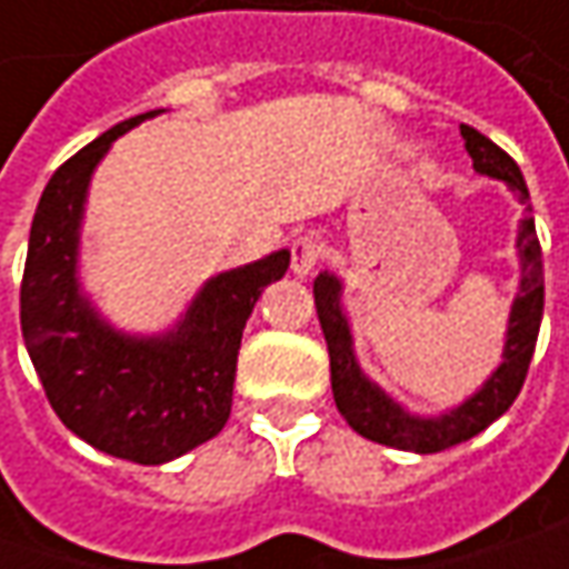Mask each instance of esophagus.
Instances as JSON below:
<instances>
[{
  "instance_id": "obj_1",
  "label": "esophagus",
  "mask_w": 569,
  "mask_h": 569,
  "mask_svg": "<svg viewBox=\"0 0 569 569\" xmlns=\"http://www.w3.org/2000/svg\"><path fill=\"white\" fill-rule=\"evenodd\" d=\"M322 240L313 237V233H303V237H297L295 243H291V269L297 274H310L319 266V259H322Z\"/></svg>"
}]
</instances>
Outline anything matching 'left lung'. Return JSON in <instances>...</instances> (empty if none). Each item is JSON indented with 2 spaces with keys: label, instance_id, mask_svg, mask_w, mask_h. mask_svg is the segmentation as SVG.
I'll use <instances>...</instances> for the list:
<instances>
[{
  "label": "left lung",
  "instance_id": "8db88e82",
  "mask_svg": "<svg viewBox=\"0 0 569 569\" xmlns=\"http://www.w3.org/2000/svg\"><path fill=\"white\" fill-rule=\"evenodd\" d=\"M466 151H469L471 164L478 173L503 180L513 189V196L532 211L529 206V187L522 180V170L516 161L493 144L488 136H481L471 126H459ZM516 250H519V295L510 310L507 322V341H503V363L493 370L488 382L447 415L440 418H418L408 415L402 405H396L377 382L363 377V370L355 361V345H351V329L348 319L341 313V281L336 274L322 272L313 281V300H317V317L322 326V336L329 345V367H332V396L339 405L341 418L355 427L361 437L382 443V447L405 449V452H440V449L466 443L475 433H481L485 427L493 425L510 405L516 402L529 363L536 355L538 326H541V310H545V269H541V243L536 233V218H522L519 237H516Z\"/></svg>",
  "mask_w": 569,
  "mask_h": 569
}]
</instances>
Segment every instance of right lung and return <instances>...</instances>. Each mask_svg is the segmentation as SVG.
<instances>
[{
	"instance_id": "obj_1",
	"label": "right lung",
	"mask_w": 569,
	"mask_h": 569,
	"mask_svg": "<svg viewBox=\"0 0 569 569\" xmlns=\"http://www.w3.org/2000/svg\"><path fill=\"white\" fill-rule=\"evenodd\" d=\"M117 122L50 177L33 211L21 278V332L43 392L84 443L139 466H161L228 425L243 326L266 284L291 266L278 250L208 278L164 336H126L78 288V228L91 173L113 139L158 117Z\"/></svg>"
}]
</instances>
